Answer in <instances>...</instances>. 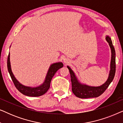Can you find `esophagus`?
Instances as JSON below:
<instances>
[{"mask_svg":"<svg viewBox=\"0 0 123 123\" xmlns=\"http://www.w3.org/2000/svg\"><path fill=\"white\" fill-rule=\"evenodd\" d=\"M64 62L65 64H67L69 63V60L68 59H64Z\"/></svg>","mask_w":123,"mask_h":123,"instance_id":"obj_1","label":"esophagus"}]
</instances>
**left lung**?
<instances>
[{
	"mask_svg": "<svg viewBox=\"0 0 123 123\" xmlns=\"http://www.w3.org/2000/svg\"><path fill=\"white\" fill-rule=\"evenodd\" d=\"M106 38L107 41L109 43V44L111 49V69L109 78L107 79V81L104 85L99 87H90L87 86L86 85H82L78 82L74 73L70 68V67L68 66L67 67L70 74L72 92L74 94V95L79 98H87L99 96L105 91V90L110 85L111 82L113 80L116 71L115 51L111 38L109 36H107Z\"/></svg>",
	"mask_w": 123,
	"mask_h": 123,
	"instance_id": "1",
	"label": "left lung"
}]
</instances>
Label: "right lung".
I'll list each match as a JSON object with an SVG mask.
<instances>
[{
    "instance_id": "1",
    "label": "right lung",
    "mask_w": 123,
    "mask_h": 123,
    "mask_svg": "<svg viewBox=\"0 0 123 123\" xmlns=\"http://www.w3.org/2000/svg\"><path fill=\"white\" fill-rule=\"evenodd\" d=\"M10 54L9 53L7 59V67L9 74L11 75L12 80L14 83L15 87L23 95L31 97H37L43 95L50 88V82L51 79L53 78L57 70L63 67V64L62 63H56L52 64L50 66L49 69L48 73L47 74L46 79L43 85L36 88H31V87H26L25 86L22 85L18 82V80L15 78L14 75L13 74L11 68V64H10Z\"/></svg>"
}]
</instances>
